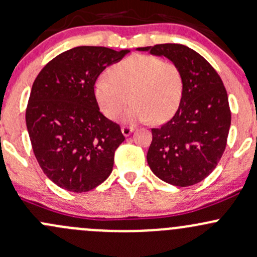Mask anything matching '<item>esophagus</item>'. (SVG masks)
<instances>
[{"instance_id": "1", "label": "esophagus", "mask_w": 257, "mask_h": 257, "mask_svg": "<svg viewBox=\"0 0 257 257\" xmlns=\"http://www.w3.org/2000/svg\"><path fill=\"white\" fill-rule=\"evenodd\" d=\"M133 132L134 128H132V126H123V128H121V133H123L124 137H129Z\"/></svg>"}]
</instances>
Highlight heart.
Instances as JSON below:
<instances>
[{"label": "heart", "instance_id": "obj_1", "mask_svg": "<svg viewBox=\"0 0 257 257\" xmlns=\"http://www.w3.org/2000/svg\"><path fill=\"white\" fill-rule=\"evenodd\" d=\"M93 85V96L101 112L117 120L126 107L123 120L129 123L167 121L180 107L183 97V76L171 61L144 54H134L107 70Z\"/></svg>", "mask_w": 257, "mask_h": 257}]
</instances>
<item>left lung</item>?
I'll return each mask as SVG.
<instances>
[{"label":"left lung","mask_w":257,"mask_h":257,"mask_svg":"<svg viewBox=\"0 0 257 257\" xmlns=\"http://www.w3.org/2000/svg\"><path fill=\"white\" fill-rule=\"evenodd\" d=\"M180 67L183 97L174 117L151 129L147 160L160 180L187 187L204 180L219 163L226 147L231 113L220 76L206 59L182 44L138 48Z\"/></svg>","instance_id":"8db88e82"}]
</instances>
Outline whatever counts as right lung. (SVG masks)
Listing matches in <instances>:
<instances>
[{
  "label": "right lung",
  "instance_id": "1",
  "mask_svg": "<svg viewBox=\"0 0 257 257\" xmlns=\"http://www.w3.org/2000/svg\"><path fill=\"white\" fill-rule=\"evenodd\" d=\"M129 50L76 47L50 60L32 86L26 123L43 172L59 187L87 192L107 180L124 142L93 96L97 77Z\"/></svg>",
  "mask_w": 257,
  "mask_h": 257
}]
</instances>
